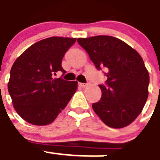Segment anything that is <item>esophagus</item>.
I'll use <instances>...</instances> for the list:
<instances>
[{"mask_svg":"<svg viewBox=\"0 0 160 160\" xmlns=\"http://www.w3.org/2000/svg\"><path fill=\"white\" fill-rule=\"evenodd\" d=\"M80 85L81 86L82 88H84V87H86V86L88 85V84H84V83H80Z\"/></svg>","mask_w":160,"mask_h":160,"instance_id":"obj_1","label":"esophagus"}]
</instances>
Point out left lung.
<instances>
[{
  "label": "left lung",
  "mask_w": 160,
  "mask_h": 160,
  "mask_svg": "<svg viewBox=\"0 0 160 160\" xmlns=\"http://www.w3.org/2000/svg\"><path fill=\"white\" fill-rule=\"evenodd\" d=\"M97 70L104 68L107 80L100 84L98 102L92 105L101 121L122 128L140 114L148 97L149 73L139 54L118 38L99 35L77 38Z\"/></svg>",
  "instance_id": "1"
}]
</instances>
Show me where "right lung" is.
I'll use <instances>...</instances> for the list:
<instances>
[{
	"label": "right lung",
	"mask_w": 160,
	"mask_h": 160,
	"mask_svg": "<svg viewBox=\"0 0 160 160\" xmlns=\"http://www.w3.org/2000/svg\"><path fill=\"white\" fill-rule=\"evenodd\" d=\"M76 38L51 37L30 46L15 60L8 90L15 110L30 124L45 126L53 122L77 89V82L54 76L63 75L65 53Z\"/></svg>",
	"instance_id": "right-lung-1"
}]
</instances>
